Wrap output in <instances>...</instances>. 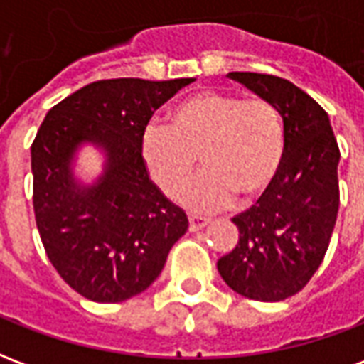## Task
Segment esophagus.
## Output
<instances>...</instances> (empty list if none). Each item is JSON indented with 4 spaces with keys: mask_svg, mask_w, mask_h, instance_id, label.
I'll list each match as a JSON object with an SVG mask.
<instances>
[{
    "mask_svg": "<svg viewBox=\"0 0 364 364\" xmlns=\"http://www.w3.org/2000/svg\"><path fill=\"white\" fill-rule=\"evenodd\" d=\"M208 218H203V216H189V230L191 232H198L203 230L208 224Z\"/></svg>",
    "mask_w": 364,
    "mask_h": 364,
    "instance_id": "1",
    "label": "esophagus"
}]
</instances>
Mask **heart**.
Segmentation results:
<instances>
[{"instance_id":"1","label":"heart","mask_w":364,"mask_h":364,"mask_svg":"<svg viewBox=\"0 0 364 364\" xmlns=\"http://www.w3.org/2000/svg\"><path fill=\"white\" fill-rule=\"evenodd\" d=\"M284 127L273 103L224 91H200L171 111V122L146 124L140 156L167 197L190 176L199 154L203 173L179 193L193 213L228 208L236 197L252 203L265 195L284 159Z\"/></svg>"}]
</instances>
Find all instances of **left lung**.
Instances as JSON below:
<instances>
[{
  "label": "left lung",
  "instance_id": "obj_1",
  "mask_svg": "<svg viewBox=\"0 0 364 364\" xmlns=\"http://www.w3.org/2000/svg\"><path fill=\"white\" fill-rule=\"evenodd\" d=\"M228 77L274 105L287 144L267 193L232 218L240 240L218 259V273L242 296L279 302L304 289L328 252L339 210V148L328 112L294 83L253 72Z\"/></svg>",
  "mask_w": 364,
  "mask_h": 364
}]
</instances>
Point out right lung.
<instances>
[{
	"label": "right lung",
	"mask_w": 364,
	"mask_h": 364,
	"mask_svg": "<svg viewBox=\"0 0 364 364\" xmlns=\"http://www.w3.org/2000/svg\"><path fill=\"white\" fill-rule=\"evenodd\" d=\"M193 82L90 83L52 107L36 132V228L60 277L93 302H122L148 289L189 228L187 214L150 179L140 136L154 111ZM85 145L104 156L91 182L75 173Z\"/></svg>",
	"instance_id": "right-lung-1"
}]
</instances>
